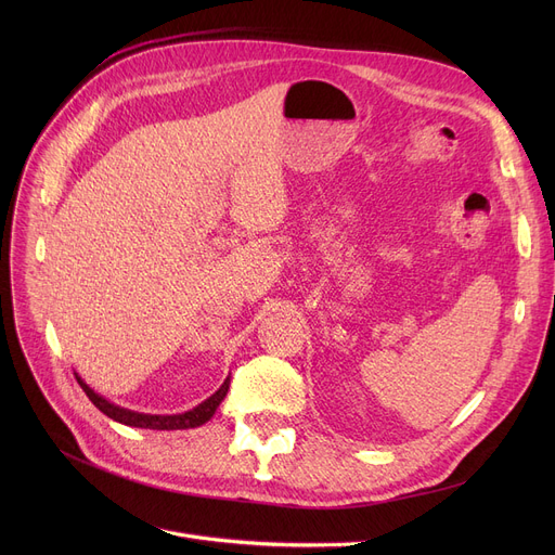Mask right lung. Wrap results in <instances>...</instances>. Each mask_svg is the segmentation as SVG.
I'll return each mask as SVG.
<instances>
[{
  "instance_id": "right-lung-1",
  "label": "right lung",
  "mask_w": 555,
  "mask_h": 555,
  "mask_svg": "<svg viewBox=\"0 0 555 555\" xmlns=\"http://www.w3.org/2000/svg\"><path fill=\"white\" fill-rule=\"evenodd\" d=\"M76 380L78 385L82 387V391L87 393V398H90L99 410L109 416L112 421L121 423V425H130V427H141V429H191V427H199L207 421H211V416L216 414V410L220 406V402L224 400L227 391H229V377L222 383V387L209 396L204 402H199L197 406H193V410L184 412V414H141V412H132V410H126V406H119L109 402L107 398H103L101 393H96L90 385H87L82 377L76 373Z\"/></svg>"
}]
</instances>
